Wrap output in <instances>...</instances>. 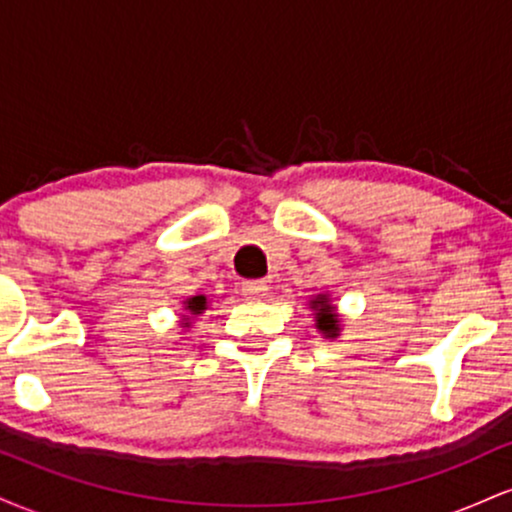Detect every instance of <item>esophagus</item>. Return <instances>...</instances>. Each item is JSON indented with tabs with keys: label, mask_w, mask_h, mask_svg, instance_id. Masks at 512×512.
I'll return each instance as SVG.
<instances>
[{
	"label": "esophagus",
	"mask_w": 512,
	"mask_h": 512,
	"mask_svg": "<svg viewBox=\"0 0 512 512\" xmlns=\"http://www.w3.org/2000/svg\"><path fill=\"white\" fill-rule=\"evenodd\" d=\"M240 291H243V296L248 298V301H260V298L267 296L269 286H267V281H245L243 289Z\"/></svg>",
	"instance_id": "1"
}]
</instances>
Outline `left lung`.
I'll return each mask as SVG.
<instances>
[{"mask_svg": "<svg viewBox=\"0 0 512 512\" xmlns=\"http://www.w3.org/2000/svg\"><path fill=\"white\" fill-rule=\"evenodd\" d=\"M310 308L315 310L317 330L325 334L327 339L339 337V332H342V322H339V315L334 313V305L330 301V296H327V293H320V296H315L313 301H310Z\"/></svg>", "mask_w": 512, "mask_h": 512, "instance_id": "1", "label": "left lung"}]
</instances>
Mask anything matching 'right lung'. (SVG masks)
Returning a JSON list of instances; mask_svg holds the SVG:
<instances>
[{
    "label": "right lung",
    "mask_w": 512,
    "mask_h": 512,
    "mask_svg": "<svg viewBox=\"0 0 512 512\" xmlns=\"http://www.w3.org/2000/svg\"><path fill=\"white\" fill-rule=\"evenodd\" d=\"M207 310V296H192L185 301V313L182 315V327H190L192 325V317H197L199 313Z\"/></svg>",
    "instance_id": "right-lung-1"
}]
</instances>
